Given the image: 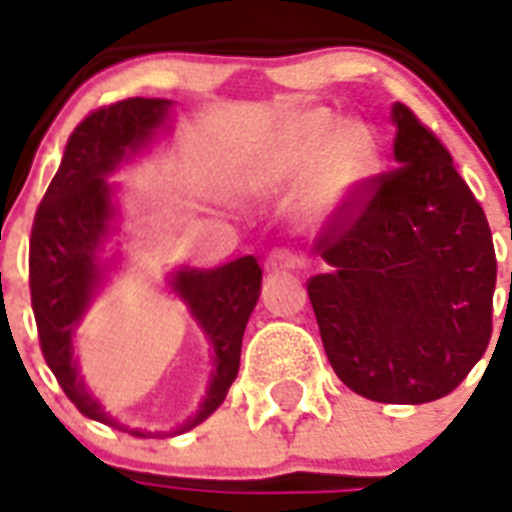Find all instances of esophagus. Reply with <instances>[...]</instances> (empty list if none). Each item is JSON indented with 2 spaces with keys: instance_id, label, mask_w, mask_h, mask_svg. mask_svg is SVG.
Instances as JSON below:
<instances>
[{
  "instance_id": "obj_1",
  "label": "esophagus",
  "mask_w": 512,
  "mask_h": 512,
  "mask_svg": "<svg viewBox=\"0 0 512 512\" xmlns=\"http://www.w3.org/2000/svg\"><path fill=\"white\" fill-rule=\"evenodd\" d=\"M293 268H298V257L290 252V249H274L271 255L266 257V271H271V274H276V271H293Z\"/></svg>"
}]
</instances>
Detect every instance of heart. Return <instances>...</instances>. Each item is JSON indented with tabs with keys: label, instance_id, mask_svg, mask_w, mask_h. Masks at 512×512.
Listing matches in <instances>:
<instances>
[{
	"label": "heart",
	"instance_id": "obj_1",
	"mask_svg": "<svg viewBox=\"0 0 512 512\" xmlns=\"http://www.w3.org/2000/svg\"><path fill=\"white\" fill-rule=\"evenodd\" d=\"M336 129L328 113H304L276 143L266 165L271 184L304 181V203L314 217H328L350 203L380 165V151L369 132L350 124Z\"/></svg>",
	"mask_w": 512,
	"mask_h": 512
}]
</instances>
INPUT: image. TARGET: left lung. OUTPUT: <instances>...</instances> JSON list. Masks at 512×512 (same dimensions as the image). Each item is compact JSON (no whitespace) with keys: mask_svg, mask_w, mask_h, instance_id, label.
Returning <instances> with one entry per match:
<instances>
[{"mask_svg":"<svg viewBox=\"0 0 512 512\" xmlns=\"http://www.w3.org/2000/svg\"><path fill=\"white\" fill-rule=\"evenodd\" d=\"M393 154L328 214L314 252L331 266L306 282L333 372L382 404L456 391L494 331L497 255L483 208L442 140L396 102Z\"/></svg>","mask_w":512,"mask_h":512,"instance_id":"8db88e82","label":"left lung"}]
</instances>
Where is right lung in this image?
<instances>
[{
  "mask_svg": "<svg viewBox=\"0 0 512 512\" xmlns=\"http://www.w3.org/2000/svg\"><path fill=\"white\" fill-rule=\"evenodd\" d=\"M168 105V100L132 97L89 113L67 140L62 165L37 206L29 238V293L43 358L78 412L102 423L111 418L78 380L73 333L92 301L100 276L97 249L113 214L105 176L130 151L149 143L151 132L165 121ZM260 282L263 268L252 255L211 271L184 268L170 282L214 344V377L206 401L181 431L198 426L225 401L238 374L241 339L257 304ZM132 434L140 437V431Z\"/></svg>",
  "mask_w": 512,
  "mask_h": 512,
  "instance_id": "1",
  "label": "right lung"
}]
</instances>
